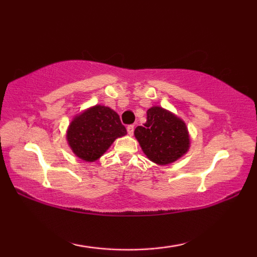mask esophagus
<instances>
[{
	"label": "esophagus",
	"instance_id": "esophagus-1",
	"mask_svg": "<svg viewBox=\"0 0 257 257\" xmlns=\"http://www.w3.org/2000/svg\"><path fill=\"white\" fill-rule=\"evenodd\" d=\"M133 132H135V125H128L127 126V133L130 136H132Z\"/></svg>",
	"mask_w": 257,
	"mask_h": 257
}]
</instances>
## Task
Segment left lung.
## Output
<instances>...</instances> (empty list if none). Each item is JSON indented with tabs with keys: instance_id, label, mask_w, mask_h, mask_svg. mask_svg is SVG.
Wrapping results in <instances>:
<instances>
[{
	"instance_id": "obj_1",
	"label": "left lung",
	"mask_w": 257,
	"mask_h": 257,
	"mask_svg": "<svg viewBox=\"0 0 257 257\" xmlns=\"http://www.w3.org/2000/svg\"><path fill=\"white\" fill-rule=\"evenodd\" d=\"M146 122L135 130L143 152L154 164L170 165L188 152L191 138L186 122L161 106L147 110Z\"/></svg>"
}]
</instances>
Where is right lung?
I'll return each instance as SVG.
<instances>
[{"label": "right lung", "mask_w": 257, "mask_h": 257, "mask_svg": "<svg viewBox=\"0 0 257 257\" xmlns=\"http://www.w3.org/2000/svg\"><path fill=\"white\" fill-rule=\"evenodd\" d=\"M126 133L117 112L104 105H94L73 117L66 130V142L77 158L93 163Z\"/></svg>", "instance_id": "add662e5"}]
</instances>
